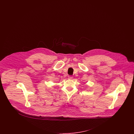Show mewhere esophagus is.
<instances>
[{
	"label": "esophagus",
	"instance_id": "34e87169",
	"mask_svg": "<svg viewBox=\"0 0 134 134\" xmlns=\"http://www.w3.org/2000/svg\"><path fill=\"white\" fill-rule=\"evenodd\" d=\"M73 77V76H68V79H70V80H71V79H72Z\"/></svg>",
	"mask_w": 134,
	"mask_h": 134
}]
</instances>
